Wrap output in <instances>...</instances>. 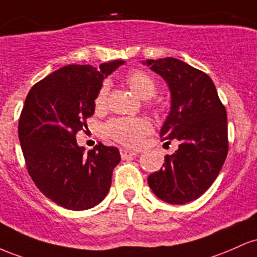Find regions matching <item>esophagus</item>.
Instances as JSON below:
<instances>
[{
  "instance_id": "1",
  "label": "esophagus",
  "mask_w": 257,
  "mask_h": 257,
  "mask_svg": "<svg viewBox=\"0 0 257 257\" xmlns=\"http://www.w3.org/2000/svg\"><path fill=\"white\" fill-rule=\"evenodd\" d=\"M120 155L122 159H127V158H132L135 155H137L136 152H132L130 149H125V148H121L120 149Z\"/></svg>"
}]
</instances>
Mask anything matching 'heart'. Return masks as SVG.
<instances>
[{
  "mask_svg": "<svg viewBox=\"0 0 257 257\" xmlns=\"http://www.w3.org/2000/svg\"><path fill=\"white\" fill-rule=\"evenodd\" d=\"M126 82L140 97L148 99L157 92V82L151 74L141 69L128 71L125 76ZM109 85L103 82L98 88L94 97V106L98 110L104 109L108 99ZM148 106L160 110L163 109V103L159 99H148ZM152 123L144 117H115L105 123V134L113 138L117 143L127 147H138L142 143L143 138L152 132Z\"/></svg>",
  "mask_w": 257,
  "mask_h": 257,
  "instance_id": "obj_1",
  "label": "heart"
}]
</instances>
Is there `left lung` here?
Here are the masks:
<instances>
[{"mask_svg":"<svg viewBox=\"0 0 257 257\" xmlns=\"http://www.w3.org/2000/svg\"><path fill=\"white\" fill-rule=\"evenodd\" d=\"M147 64L171 91L161 141L178 142L177 152L166 155L163 169L149 176L148 184L161 200L181 205L205 193L220 174L228 154L226 108L204 71L171 57Z\"/></svg>","mask_w":257,"mask_h":257,"instance_id":"left-lung-1","label":"left lung"}]
</instances>
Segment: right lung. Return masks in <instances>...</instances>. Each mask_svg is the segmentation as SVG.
<instances>
[{"mask_svg":"<svg viewBox=\"0 0 257 257\" xmlns=\"http://www.w3.org/2000/svg\"><path fill=\"white\" fill-rule=\"evenodd\" d=\"M121 64L63 66L36 82L25 99L18 135L27 170L37 188L65 209H91L110 188L117 148L98 143L85 154L75 137L94 114L103 79Z\"/></svg>","mask_w":257,"mask_h":257,"instance_id":"right-lung-1","label":"right lung"}]
</instances>
